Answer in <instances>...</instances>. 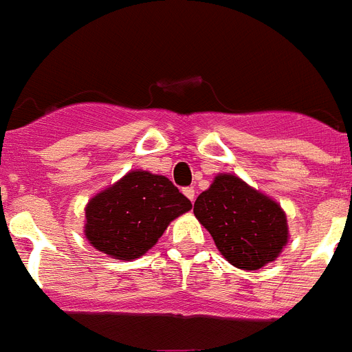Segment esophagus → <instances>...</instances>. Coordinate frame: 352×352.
Segmentation results:
<instances>
[{"mask_svg":"<svg viewBox=\"0 0 352 352\" xmlns=\"http://www.w3.org/2000/svg\"><path fill=\"white\" fill-rule=\"evenodd\" d=\"M184 195H186V197H188V199L191 200V202H195L197 191H195V188H184Z\"/></svg>","mask_w":352,"mask_h":352,"instance_id":"34e87169","label":"esophagus"}]
</instances>
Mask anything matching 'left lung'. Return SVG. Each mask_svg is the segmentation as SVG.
Segmentation results:
<instances>
[{
  "mask_svg": "<svg viewBox=\"0 0 352 352\" xmlns=\"http://www.w3.org/2000/svg\"><path fill=\"white\" fill-rule=\"evenodd\" d=\"M193 212L221 256L243 270L276 261L290 238L281 206L234 173H218L195 200Z\"/></svg>",
  "mask_w": 352,
  "mask_h": 352,
  "instance_id": "1",
  "label": "left lung"
}]
</instances>
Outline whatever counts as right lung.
<instances>
[{
  "label": "right lung",
  "mask_w": 352,
  "mask_h": 352,
  "mask_svg": "<svg viewBox=\"0 0 352 352\" xmlns=\"http://www.w3.org/2000/svg\"><path fill=\"white\" fill-rule=\"evenodd\" d=\"M191 209L170 179L132 170L85 206V238L100 252L132 261L148 252L170 221Z\"/></svg>",
  "instance_id": "obj_1"
}]
</instances>
